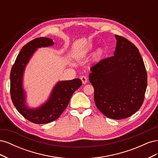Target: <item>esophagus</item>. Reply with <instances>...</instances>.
<instances>
[{
	"mask_svg": "<svg viewBox=\"0 0 158 158\" xmlns=\"http://www.w3.org/2000/svg\"><path fill=\"white\" fill-rule=\"evenodd\" d=\"M80 79H81V80H82V83L84 84H86L87 82H88V78H87V77L85 76H82L80 77Z\"/></svg>",
	"mask_w": 158,
	"mask_h": 158,
	"instance_id": "esophagus-1",
	"label": "esophagus"
}]
</instances>
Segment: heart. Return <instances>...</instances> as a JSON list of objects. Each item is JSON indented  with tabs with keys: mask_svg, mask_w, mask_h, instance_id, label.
Returning a JSON list of instances; mask_svg holds the SVG:
<instances>
[{
	"mask_svg": "<svg viewBox=\"0 0 158 158\" xmlns=\"http://www.w3.org/2000/svg\"><path fill=\"white\" fill-rule=\"evenodd\" d=\"M102 54H103V51L102 49H99L96 52V56L98 57V56H102Z\"/></svg>",
	"mask_w": 158,
	"mask_h": 158,
	"instance_id": "heart-1",
	"label": "heart"
}]
</instances>
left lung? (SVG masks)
Segmentation results:
<instances>
[{
    "instance_id": "8db88e82",
    "label": "left lung",
    "mask_w": 158,
    "mask_h": 158,
    "mask_svg": "<svg viewBox=\"0 0 158 158\" xmlns=\"http://www.w3.org/2000/svg\"><path fill=\"white\" fill-rule=\"evenodd\" d=\"M114 56L92 66L89 80L98 109L108 118L120 120L140 108L147 87V73L137 47L115 35Z\"/></svg>"
}]
</instances>
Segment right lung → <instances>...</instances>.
I'll list each match as a JSON object with an SVG mask.
<instances>
[{"label":"right lung","mask_w":158,"mask_h":158,"mask_svg":"<svg viewBox=\"0 0 158 158\" xmlns=\"http://www.w3.org/2000/svg\"><path fill=\"white\" fill-rule=\"evenodd\" d=\"M55 44L48 37H39L27 43L18 54L10 73V95L14 106L28 121L46 124L58 118L67 107L71 96L82 85L79 78L59 81L52 88L49 99L41 106L30 108L26 105V95L23 87L24 70L31 57L38 48Z\"/></svg>","instance_id":"1"}]
</instances>
